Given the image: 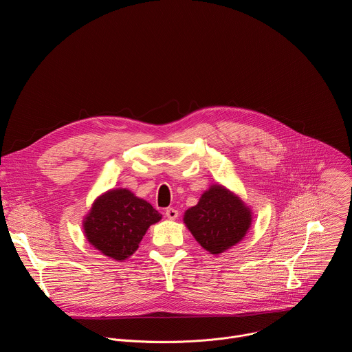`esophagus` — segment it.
I'll return each instance as SVG.
<instances>
[{"label":"esophagus","mask_w":352,"mask_h":352,"mask_svg":"<svg viewBox=\"0 0 352 352\" xmlns=\"http://www.w3.org/2000/svg\"><path fill=\"white\" fill-rule=\"evenodd\" d=\"M166 216L170 219V220H175L177 217H178V210H175V209H173V208H168V209H166Z\"/></svg>","instance_id":"esophagus-1"}]
</instances>
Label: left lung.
<instances>
[{
    "instance_id": "8db88e82",
    "label": "left lung",
    "mask_w": 352,
    "mask_h": 352,
    "mask_svg": "<svg viewBox=\"0 0 352 352\" xmlns=\"http://www.w3.org/2000/svg\"><path fill=\"white\" fill-rule=\"evenodd\" d=\"M252 216L242 200L221 185H213L188 209L184 223L195 239L213 255L238 243L250 227Z\"/></svg>"
}]
</instances>
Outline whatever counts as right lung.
Listing matches in <instances>:
<instances>
[{
  "instance_id": "1",
  "label": "right lung",
  "mask_w": 352,
  "mask_h": 352,
  "mask_svg": "<svg viewBox=\"0 0 352 352\" xmlns=\"http://www.w3.org/2000/svg\"><path fill=\"white\" fill-rule=\"evenodd\" d=\"M162 214L128 189H111L97 197L83 221L87 241L103 255L125 261L138 249L147 228Z\"/></svg>"
}]
</instances>
